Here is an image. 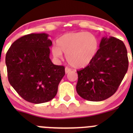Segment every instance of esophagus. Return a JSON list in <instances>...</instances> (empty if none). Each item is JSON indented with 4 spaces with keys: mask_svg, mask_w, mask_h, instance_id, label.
Here are the masks:
<instances>
[{
    "mask_svg": "<svg viewBox=\"0 0 133 133\" xmlns=\"http://www.w3.org/2000/svg\"><path fill=\"white\" fill-rule=\"evenodd\" d=\"M71 70L69 68H67V67L65 68V73H66V74H67V73H69V72H71Z\"/></svg>",
    "mask_w": 133,
    "mask_h": 133,
    "instance_id": "esophagus-1",
    "label": "esophagus"
}]
</instances>
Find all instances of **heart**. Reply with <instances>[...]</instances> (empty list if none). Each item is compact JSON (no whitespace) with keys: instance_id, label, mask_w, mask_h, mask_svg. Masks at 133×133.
<instances>
[{"instance_id":"1","label":"heart","mask_w":133,"mask_h":133,"mask_svg":"<svg viewBox=\"0 0 133 133\" xmlns=\"http://www.w3.org/2000/svg\"><path fill=\"white\" fill-rule=\"evenodd\" d=\"M98 40L92 33L80 31L69 33L60 37L57 46L52 49L55 58H62L65 54L68 62L73 68L81 69L88 66L96 56Z\"/></svg>"}]
</instances>
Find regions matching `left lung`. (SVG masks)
<instances>
[{
	"label": "left lung",
	"instance_id": "obj_1",
	"mask_svg": "<svg viewBox=\"0 0 133 133\" xmlns=\"http://www.w3.org/2000/svg\"><path fill=\"white\" fill-rule=\"evenodd\" d=\"M91 62L77 71L76 92L85 100L102 101L115 93L127 71L129 60L124 43L104 37Z\"/></svg>",
	"mask_w": 133,
	"mask_h": 133
}]
</instances>
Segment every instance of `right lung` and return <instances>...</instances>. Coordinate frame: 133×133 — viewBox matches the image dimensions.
<instances>
[{"label":"right lung","mask_w":133,"mask_h":133,"mask_svg":"<svg viewBox=\"0 0 133 133\" xmlns=\"http://www.w3.org/2000/svg\"><path fill=\"white\" fill-rule=\"evenodd\" d=\"M48 36H23L11 44L6 55L9 84L22 98L33 104L52 100L65 75V68L54 65L49 58L52 42Z\"/></svg>","instance_id":"right-lung-1"}]
</instances>
